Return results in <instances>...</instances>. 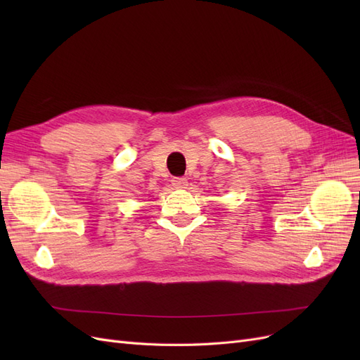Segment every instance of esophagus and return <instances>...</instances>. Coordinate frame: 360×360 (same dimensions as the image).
I'll list each match as a JSON object with an SVG mask.
<instances>
[{
    "mask_svg": "<svg viewBox=\"0 0 360 360\" xmlns=\"http://www.w3.org/2000/svg\"><path fill=\"white\" fill-rule=\"evenodd\" d=\"M172 186L177 188V189H184L188 186V180L184 177H177V179H172Z\"/></svg>",
    "mask_w": 360,
    "mask_h": 360,
    "instance_id": "obj_1",
    "label": "esophagus"
}]
</instances>
